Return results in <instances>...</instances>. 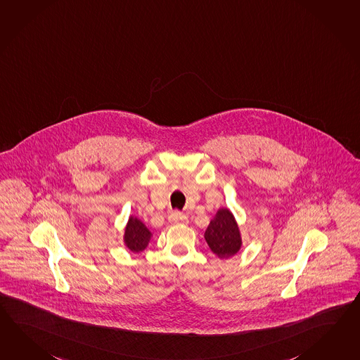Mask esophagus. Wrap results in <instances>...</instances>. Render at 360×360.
I'll list each match as a JSON object with an SVG mask.
<instances>
[{
    "mask_svg": "<svg viewBox=\"0 0 360 360\" xmlns=\"http://www.w3.org/2000/svg\"><path fill=\"white\" fill-rule=\"evenodd\" d=\"M169 222L174 224H184L188 222V218L187 216H184V213H179V212H173L170 213L169 216Z\"/></svg>",
    "mask_w": 360,
    "mask_h": 360,
    "instance_id": "obj_1",
    "label": "esophagus"
}]
</instances>
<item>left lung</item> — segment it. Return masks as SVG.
I'll return each instance as SVG.
<instances>
[{"label":"left lung","mask_w":360,"mask_h":360,"mask_svg":"<svg viewBox=\"0 0 360 360\" xmlns=\"http://www.w3.org/2000/svg\"><path fill=\"white\" fill-rule=\"evenodd\" d=\"M209 248L219 258H230L241 247L239 227L229 209H219L205 231Z\"/></svg>","instance_id":"left-lung-1"}]
</instances>
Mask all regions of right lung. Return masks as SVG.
Masks as SVG:
<instances>
[{
    "instance_id": "1",
    "label": "right lung",
    "mask_w": 360,
    "mask_h": 360,
    "mask_svg": "<svg viewBox=\"0 0 360 360\" xmlns=\"http://www.w3.org/2000/svg\"><path fill=\"white\" fill-rule=\"evenodd\" d=\"M151 238V232L139 219L134 217L129 218L128 226L125 230V244L131 252H142Z\"/></svg>"
}]
</instances>
